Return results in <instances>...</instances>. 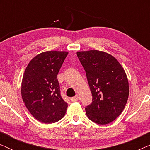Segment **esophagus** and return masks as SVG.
<instances>
[{"instance_id":"34e87169","label":"esophagus","mask_w":150,"mask_h":150,"mask_svg":"<svg viewBox=\"0 0 150 150\" xmlns=\"http://www.w3.org/2000/svg\"><path fill=\"white\" fill-rule=\"evenodd\" d=\"M70 100H71V102H76V101H78V100H79V96H74V97L71 98Z\"/></svg>"}]
</instances>
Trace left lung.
Instances as JSON below:
<instances>
[{
  "label": "left lung",
  "instance_id": "8db88e82",
  "mask_svg": "<svg viewBox=\"0 0 150 150\" xmlns=\"http://www.w3.org/2000/svg\"><path fill=\"white\" fill-rule=\"evenodd\" d=\"M77 56L93 97L91 104L85 108L87 116L98 124L113 122L128 98V81L124 68L114 57L102 51H81Z\"/></svg>",
  "mask_w": 150,
  "mask_h": 150
}]
</instances>
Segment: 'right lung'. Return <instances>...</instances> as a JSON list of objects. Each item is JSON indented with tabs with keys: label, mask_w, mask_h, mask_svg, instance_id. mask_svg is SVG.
Listing matches in <instances>:
<instances>
[{
	"label": "right lung",
	"mask_w": 150,
	"mask_h": 150,
	"mask_svg": "<svg viewBox=\"0 0 150 150\" xmlns=\"http://www.w3.org/2000/svg\"><path fill=\"white\" fill-rule=\"evenodd\" d=\"M67 54L64 51L40 53L30 61L24 73L22 100L30 114L44 124L58 122L66 112L67 103L61 98L57 77Z\"/></svg>",
	"instance_id": "add662e5"
}]
</instances>
